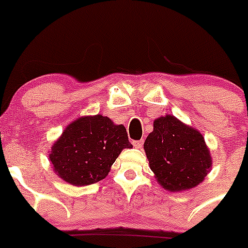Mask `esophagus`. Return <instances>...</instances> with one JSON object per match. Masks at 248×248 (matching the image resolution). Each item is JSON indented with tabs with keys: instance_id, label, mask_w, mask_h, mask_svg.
I'll list each match as a JSON object with an SVG mask.
<instances>
[{
	"instance_id": "obj_1",
	"label": "esophagus",
	"mask_w": 248,
	"mask_h": 248,
	"mask_svg": "<svg viewBox=\"0 0 248 248\" xmlns=\"http://www.w3.org/2000/svg\"><path fill=\"white\" fill-rule=\"evenodd\" d=\"M142 144H144V141H142V140H136V141H133L134 147H137V149H141Z\"/></svg>"
}]
</instances>
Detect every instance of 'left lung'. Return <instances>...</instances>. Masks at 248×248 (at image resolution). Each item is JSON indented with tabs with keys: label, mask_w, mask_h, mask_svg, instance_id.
Returning <instances> with one entry per match:
<instances>
[{
	"label": "left lung",
	"mask_w": 248,
	"mask_h": 248,
	"mask_svg": "<svg viewBox=\"0 0 248 248\" xmlns=\"http://www.w3.org/2000/svg\"><path fill=\"white\" fill-rule=\"evenodd\" d=\"M144 150L157 182L169 192L194 188L211 170L212 158L202 134L172 115L155 120Z\"/></svg>",
	"instance_id": "left-lung-1"
}]
</instances>
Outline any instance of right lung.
Listing matches in <instances>:
<instances>
[{"label": "right lung", "mask_w": 248, "mask_h": 248, "mask_svg": "<svg viewBox=\"0 0 248 248\" xmlns=\"http://www.w3.org/2000/svg\"><path fill=\"white\" fill-rule=\"evenodd\" d=\"M124 124L101 114L74 120L52 144L49 161L57 176L73 186L106 179L124 149H132Z\"/></svg>", "instance_id": "right-lung-1"}]
</instances>
